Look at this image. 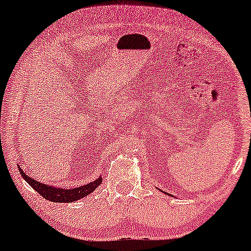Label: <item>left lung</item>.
<instances>
[{
  "instance_id": "8db88e82",
  "label": "left lung",
  "mask_w": 251,
  "mask_h": 251,
  "mask_svg": "<svg viewBox=\"0 0 251 251\" xmlns=\"http://www.w3.org/2000/svg\"><path fill=\"white\" fill-rule=\"evenodd\" d=\"M171 196H172V195H171Z\"/></svg>"
}]
</instances>
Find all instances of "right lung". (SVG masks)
I'll return each instance as SVG.
<instances>
[{"mask_svg": "<svg viewBox=\"0 0 251 251\" xmlns=\"http://www.w3.org/2000/svg\"><path fill=\"white\" fill-rule=\"evenodd\" d=\"M19 171L21 175L26 182L29 183L32 188L35 189L38 194H41L44 199H47L48 201L51 202H75L79 199H83L89 194L95 191V189L101 183V176H99L98 179H96L92 182L87 183V185H83L80 187H76V188H60V187H55L51 185H47V183H42L41 181L34 180L32 177H30L29 175L25 174L22 168L19 166Z\"/></svg>", "mask_w": 251, "mask_h": 251, "instance_id": "obj_1", "label": "right lung"}]
</instances>
